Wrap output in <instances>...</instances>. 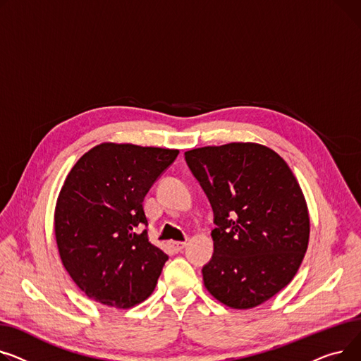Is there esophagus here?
Masks as SVG:
<instances>
[{
	"label": "esophagus",
	"instance_id": "obj_1",
	"mask_svg": "<svg viewBox=\"0 0 361 361\" xmlns=\"http://www.w3.org/2000/svg\"><path fill=\"white\" fill-rule=\"evenodd\" d=\"M169 246L172 247L173 252H180L186 246V242H175V240H172V242H169Z\"/></svg>",
	"mask_w": 361,
	"mask_h": 361
}]
</instances>
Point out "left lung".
<instances>
[{
    "mask_svg": "<svg viewBox=\"0 0 361 361\" xmlns=\"http://www.w3.org/2000/svg\"><path fill=\"white\" fill-rule=\"evenodd\" d=\"M214 213V253L202 267L223 305L250 309L283 290L309 243V213L298 179L271 148L230 142L185 153Z\"/></svg>",
    "mask_w": 361,
    "mask_h": 361,
    "instance_id": "1",
    "label": "left lung"
}]
</instances>
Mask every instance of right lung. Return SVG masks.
I'll list each match as a JSON object with an SVG mask.
<instances>
[{
	"mask_svg": "<svg viewBox=\"0 0 361 361\" xmlns=\"http://www.w3.org/2000/svg\"><path fill=\"white\" fill-rule=\"evenodd\" d=\"M179 150L103 142L71 169L55 208L61 261L102 305L128 309L150 295L169 257L148 242L144 197Z\"/></svg>",
	"mask_w": 361,
	"mask_h": 361,
	"instance_id": "1",
	"label": "right lung"
}]
</instances>
